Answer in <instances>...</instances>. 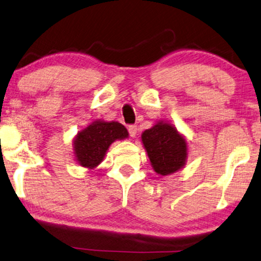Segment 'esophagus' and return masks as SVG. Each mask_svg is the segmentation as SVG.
<instances>
[{
	"label": "esophagus",
	"instance_id": "obj_1",
	"mask_svg": "<svg viewBox=\"0 0 261 261\" xmlns=\"http://www.w3.org/2000/svg\"><path fill=\"white\" fill-rule=\"evenodd\" d=\"M128 133H129L132 138H135V135L138 133V127L135 124H129L128 126Z\"/></svg>",
	"mask_w": 261,
	"mask_h": 261
}]
</instances>
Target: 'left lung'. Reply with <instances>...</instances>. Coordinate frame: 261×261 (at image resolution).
<instances>
[{"mask_svg": "<svg viewBox=\"0 0 261 261\" xmlns=\"http://www.w3.org/2000/svg\"><path fill=\"white\" fill-rule=\"evenodd\" d=\"M153 170L160 176H167L179 171L185 165L188 146L176 127L159 121L141 135Z\"/></svg>", "mask_w": 261, "mask_h": 261, "instance_id": "8db88e82", "label": "left lung"}]
</instances>
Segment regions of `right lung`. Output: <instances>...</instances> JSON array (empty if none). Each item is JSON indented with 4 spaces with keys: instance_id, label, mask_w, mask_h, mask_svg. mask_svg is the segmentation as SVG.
I'll use <instances>...</instances> for the list:
<instances>
[{
    "instance_id": "obj_1",
    "label": "right lung",
    "mask_w": 261,
    "mask_h": 261,
    "mask_svg": "<svg viewBox=\"0 0 261 261\" xmlns=\"http://www.w3.org/2000/svg\"><path fill=\"white\" fill-rule=\"evenodd\" d=\"M128 137L123 124L119 122L95 121L78 132L73 140V151L80 165L94 169L105 158L107 149L115 140H122Z\"/></svg>"
}]
</instances>
